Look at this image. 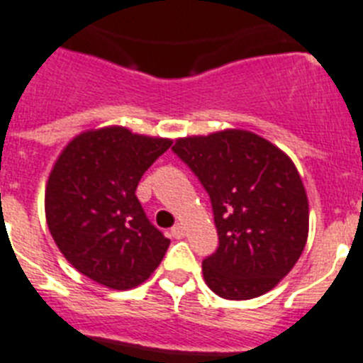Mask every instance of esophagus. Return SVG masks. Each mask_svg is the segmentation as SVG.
<instances>
[{
	"instance_id": "obj_1",
	"label": "esophagus",
	"mask_w": 363,
	"mask_h": 363,
	"mask_svg": "<svg viewBox=\"0 0 363 363\" xmlns=\"http://www.w3.org/2000/svg\"><path fill=\"white\" fill-rule=\"evenodd\" d=\"M170 235H172L174 238H184L185 237V228L182 224L174 225V228L170 229Z\"/></svg>"
}]
</instances>
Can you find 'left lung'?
Wrapping results in <instances>:
<instances>
[{"label":"left lung","instance_id":"left-lung-1","mask_svg":"<svg viewBox=\"0 0 363 363\" xmlns=\"http://www.w3.org/2000/svg\"><path fill=\"white\" fill-rule=\"evenodd\" d=\"M172 150L211 198L218 247L202 262L207 286L233 301L270 292L308 237V198L294 161L237 128L179 138Z\"/></svg>","mask_w":363,"mask_h":363}]
</instances>
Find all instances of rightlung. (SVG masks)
<instances>
[{"label": "right lung", "mask_w": 363, "mask_h": 363, "mask_svg": "<svg viewBox=\"0 0 363 363\" xmlns=\"http://www.w3.org/2000/svg\"><path fill=\"white\" fill-rule=\"evenodd\" d=\"M172 141L125 126L88 130L62 150L45 185L51 237L73 268L111 290L145 283L170 240L148 222L139 179Z\"/></svg>", "instance_id": "add662e5"}]
</instances>
